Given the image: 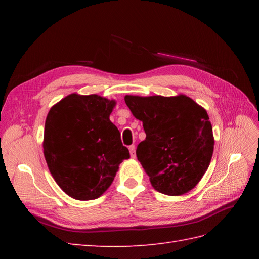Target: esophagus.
I'll use <instances>...</instances> for the list:
<instances>
[{"label": "esophagus", "instance_id": "esophagus-1", "mask_svg": "<svg viewBox=\"0 0 259 259\" xmlns=\"http://www.w3.org/2000/svg\"><path fill=\"white\" fill-rule=\"evenodd\" d=\"M129 151H130L131 157L136 158V147H135V145H131V146L129 147Z\"/></svg>", "mask_w": 259, "mask_h": 259}]
</instances>
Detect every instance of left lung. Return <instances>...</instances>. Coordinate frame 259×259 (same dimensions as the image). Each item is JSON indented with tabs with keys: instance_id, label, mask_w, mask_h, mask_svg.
I'll return each mask as SVG.
<instances>
[{
	"instance_id": "obj_1",
	"label": "left lung",
	"mask_w": 259,
	"mask_h": 259,
	"mask_svg": "<svg viewBox=\"0 0 259 259\" xmlns=\"http://www.w3.org/2000/svg\"><path fill=\"white\" fill-rule=\"evenodd\" d=\"M124 101L144 125L146 140L136 153L153 188L168 196H181L195 188L213 152L206 109L185 95H129Z\"/></svg>"
}]
</instances>
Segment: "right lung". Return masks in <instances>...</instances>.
<instances>
[{
  "label": "right lung",
  "mask_w": 259,
  "mask_h": 259,
  "mask_svg": "<svg viewBox=\"0 0 259 259\" xmlns=\"http://www.w3.org/2000/svg\"><path fill=\"white\" fill-rule=\"evenodd\" d=\"M115 100L78 93L50 109L43 153L52 177L76 200H92L111 186L119 164L130 158L117 126L110 121Z\"/></svg>",
  "instance_id": "1"
}]
</instances>
